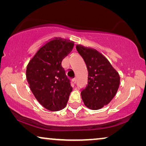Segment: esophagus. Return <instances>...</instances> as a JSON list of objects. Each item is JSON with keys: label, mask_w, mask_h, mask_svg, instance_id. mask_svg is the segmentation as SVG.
<instances>
[{"label": "esophagus", "mask_w": 146, "mask_h": 146, "mask_svg": "<svg viewBox=\"0 0 146 146\" xmlns=\"http://www.w3.org/2000/svg\"><path fill=\"white\" fill-rule=\"evenodd\" d=\"M72 81H73L74 83L76 84V78H74L72 79Z\"/></svg>", "instance_id": "esophagus-1"}]
</instances>
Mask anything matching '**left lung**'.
Masks as SVG:
<instances>
[{
  "label": "left lung",
  "mask_w": 146,
  "mask_h": 146,
  "mask_svg": "<svg viewBox=\"0 0 146 146\" xmlns=\"http://www.w3.org/2000/svg\"><path fill=\"white\" fill-rule=\"evenodd\" d=\"M88 69V84L81 92L85 106L99 110L108 104L115 96L119 85V76L110 62L96 50L77 44Z\"/></svg>",
  "instance_id": "8db88e82"
}]
</instances>
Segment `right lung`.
<instances>
[{
    "label": "right lung",
    "instance_id": "1",
    "mask_svg": "<svg viewBox=\"0 0 146 146\" xmlns=\"http://www.w3.org/2000/svg\"><path fill=\"white\" fill-rule=\"evenodd\" d=\"M74 42L60 38L50 40L28 64L27 78L39 103L50 111L65 108L72 90L62 61L72 51Z\"/></svg>",
    "mask_w": 146,
    "mask_h": 146
}]
</instances>
